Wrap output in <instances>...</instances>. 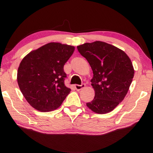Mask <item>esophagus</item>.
Returning a JSON list of instances; mask_svg holds the SVG:
<instances>
[{
  "mask_svg": "<svg viewBox=\"0 0 153 153\" xmlns=\"http://www.w3.org/2000/svg\"><path fill=\"white\" fill-rule=\"evenodd\" d=\"M85 86V85L84 84V83H83V84L81 85H75V88H76V91H81V90H82L83 88H84Z\"/></svg>",
  "mask_w": 153,
  "mask_h": 153,
  "instance_id": "obj_1",
  "label": "esophagus"
}]
</instances>
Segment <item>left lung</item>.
<instances>
[{
    "label": "left lung",
    "instance_id": "obj_1",
    "mask_svg": "<svg viewBox=\"0 0 153 153\" xmlns=\"http://www.w3.org/2000/svg\"><path fill=\"white\" fill-rule=\"evenodd\" d=\"M93 72L91 85L95 97L86 106L93 112H111L124 100L134 70L130 58L123 50L104 42L85 43L77 47Z\"/></svg>",
    "mask_w": 153,
    "mask_h": 153
}]
</instances>
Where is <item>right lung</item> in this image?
<instances>
[{
    "instance_id": "1",
    "label": "right lung",
    "mask_w": 153,
    "mask_h": 153,
    "mask_svg": "<svg viewBox=\"0 0 153 153\" xmlns=\"http://www.w3.org/2000/svg\"><path fill=\"white\" fill-rule=\"evenodd\" d=\"M74 47L50 42L30 52L20 62L17 72L19 88L31 106L42 112L61 105L71 89L65 85L64 65Z\"/></svg>"
}]
</instances>
